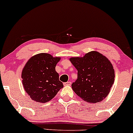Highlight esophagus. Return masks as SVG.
Here are the masks:
<instances>
[{"mask_svg":"<svg viewBox=\"0 0 133 133\" xmlns=\"http://www.w3.org/2000/svg\"><path fill=\"white\" fill-rule=\"evenodd\" d=\"M63 85H64V86H66V85H71V82H66L63 83Z\"/></svg>","mask_w":133,"mask_h":133,"instance_id":"1","label":"esophagus"}]
</instances>
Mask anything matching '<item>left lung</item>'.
Wrapping results in <instances>:
<instances>
[{"label":"left lung","instance_id":"left-lung-1","mask_svg":"<svg viewBox=\"0 0 133 133\" xmlns=\"http://www.w3.org/2000/svg\"><path fill=\"white\" fill-rule=\"evenodd\" d=\"M70 60L77 70V79L71 85L72 90L87 102L103 101L110 92L115 77L109 60L97 51Z\"/></svg>","mask_w":133,"mask_h":133}]
</instances>
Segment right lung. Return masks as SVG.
Segmentation results:
<instances>
[{
  "mask_svg": "<svg viewBox=\"0 0 133 133\" xmlns=\"http://www.w3.org/2000/svg\"><path fill=\"white\" fill-rule=\"evenodd\" d=\"M60 59L49 54L41 53L27 62L22 72V83L25 91L33 101L47 102L63 87L55 70Z\"/></svg>",
  "mask_w": 133,
  "mask_h": 133,
  "instance_id": "1",
  "label": "right lung"
}]
</instances>
